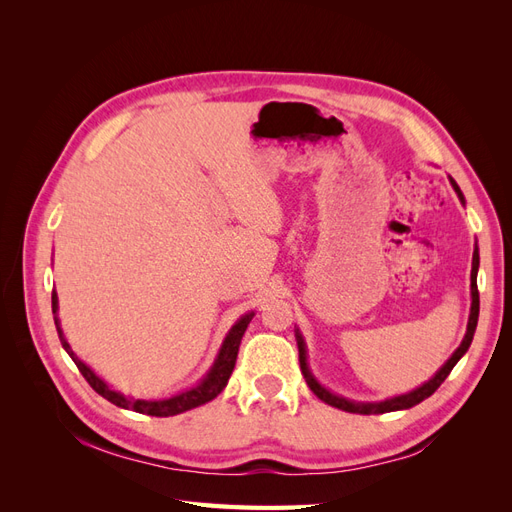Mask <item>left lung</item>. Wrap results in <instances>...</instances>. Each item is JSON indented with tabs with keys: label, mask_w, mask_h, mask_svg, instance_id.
I'll use <instances>...</instances> for the list:
<instances>
[{
	"label": "left lung",
	"mask_w": 512,
	"mask_h": 512,
	"mask_svg": "<svg viewBox=\"0 0 512 512\" xmlns=\"http://www.w3.org/2000/svg\"><path fill=\"white\" fill-rule=\"evenodd\" d=\"M451 185L453 190L457 192L461 203H466L463 200V194L459 190V185L455 183V179L451 177ZM476 273H478V247H474V256H472V273H470V290H472V307H470V318H468V331L466 337H463V342L459 344V348L453 352L451 359H448L438 371L436 376H433L429 382H425L423 386H418V389L406 393V395H397L391 399H384V401H376V404H361V401H350L346 397H339L331 391L324 389V386L312 376V371L307 367V350H305V342H303V335L297 329V346H299V363H301V371H303V378L307 382L309 389L314 391V395L318 399H322L324 404H329L333 408H339L344 412H352V414H384V412H395V410H408L416 404H421L423 399H427L429 395H433L438 391V386L446 380V376L451 374L453 367L457 365V361L461 359L463 354L468 352L470 344H472V337L476 331V322H478V286H476Z\"/></svg>",
	"instance_id": "8db88e82"
}]
</instances>
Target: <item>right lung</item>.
I'll return each instance as SVG.
<instances>
[{
    "label": "right lung",
    "mask_w": 512,
    "mask_h": 512,
    "mask_svg": "<svg viewBox=\"0 0 512 512\" xmlns=\"http://www.w3.org/2000/svg\"><path fill=\"white\" fill-rule=\"evenodd\" d=\"M53 314H55V327L59 333V342L64 346V350L70 354V359L74 361V365L79 367V371L83 374V378L89 382L91 389H94L98 395H102L104 399L111 401V404L119 406V408H126V410H134V412H141V414H149V416H175L181 414L185 410H192L207 404V401L218 397L224 386L232 374V369H235L237 363V352H239V344H241V337L247 329V324L254 318V312L241 316L235 324H232V329L228 331L224 344L218 352V359L211 365L209 374L200 380L196 386H192L190 391H183L179 395H173L168 399H134V397H126L117 391H113L111 386H108L100 376H96L94 371H91L79 356H76L70 348V344L66 342L64 331L59 327V318H57V294L53 292Z\"/></svg>",
    "instance_id": "right-lung-1"
}]
</instances>
